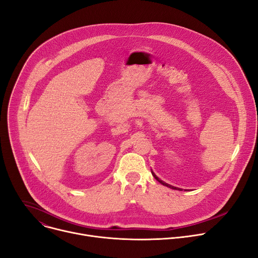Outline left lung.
Masks as SVG:
<instances>
[{
    "mask_svg": "<svg viewBox=\"0 0 258 258\" xmlns=\"http://www.w3.org/2000/svg\"><path fill=\"white\" fill-rule=\"evenodd\" d=\"M152 174H153V176L155 177V179H156L158 182H159V183H161L162 185H164V186H166V187H168V188H171V189H173V190H180V191L182 190V189H180V188H176V187H173V186H171V185H169V184H167V183H164V182L161 181V180L159 179V177H158L153 171H152Z\"/></svg>",
    "mask_w": 258,
    "mask_h": 258,
    "instance_id": "left-lung-1",
    "label": "left lung"
}]
</instances>
